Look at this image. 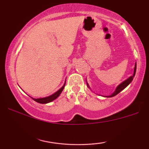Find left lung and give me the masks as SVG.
<instances>
[{
    "label": "left lung",
    "mask_w": 149,
    "mask_h": 149,
    "mask_svg": "<svg viewBox=\"0 0 149 149\" xmlns=\"http://www.w3.org/2000/svg\"><path fill=\"white\" fill-rule=\"evenodd\" d=\"M136 63H135L134 69V73H133L132 76H131L130 77H129V78H128L127 79H126L125 80V81L123 82L122 83H120V84L118 86L117 88H116V90H115V91H114L112 95H109V96H107V97H112L116 96V95H118V94L119 92H120L123 90H124V89L126 87H127V85H129L132 81L133 78H134V77L135 76V73H136ZM87 85H88V88H90V87H89V85H88V83H87Z\"/></svg>",
    "instance_id": "1"
}]
</instances>
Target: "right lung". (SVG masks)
Here are the masks:
<instances>
[{
  "mask_svg": "<svg viewBox=\"0 0 149 149\" xmlns=\"http://www.w3.org/2000/svg\"><path fill=\"white\" fill-rule=\"evenodd\" d=\"M65 84H66V81H65L64 85H63V86L61 87V88L59 89V90H58V91L56 92L55 93L53 94V95H50V96L43 97V98H38V99L32 98V97H31V98L33 99L34 101H36V102H38V103H40V104H47V103H49V102H52L53 100H56V99H57V97H59V95H60V94L61 93V92H62L63 90H64Z\"/></svg>",
  "mask_w": 149,
  "mask_h": 149,
  "instance_id": "add662e5",
  "label": "right lung"
}]
</instances>
